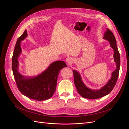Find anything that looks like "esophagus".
<instances>
[{
  "label": "esophagus",
  "mask_w": 129,
  "mask_h": 129,
  "mask_svg": "<svg viewBox=\"0 0 129 129\" xmlns=\"http://www.w3.org/2000/svg\"><path fill=\"white\" fill-rule=\"evenodd\" d=\"M66 62H67V63L69 64H71L72 63L73 61V60L72 58L70 57H68L67 58H66Z\"/></svg>",
  "instance_id": "esophagus-1"
}]
</instances>
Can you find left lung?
Masks as SVG:
<instances>
[{
  "label": "left lung",
  "instance_id": "8db88e82",
  "mask_svg": "<svg viewBox=\"0 0 129 129\" xmlns=\"http://www.w3.org/2000/svg\"><path fill=\"white\" fill-rule=\"evenodd\" d=\"M103 39L110 42L111 47L114 49V61L116 64V69L111 74L110 79L103 87L100 89H91L87 87L84 83L79 72L73 70L74 83L79 94L84 98L89 99H97L107 95L110 93L116 85L119 75L120 68V54L116 45V40L111 31L107 28L104 33Z\"/></svg>",
  "mask_w": 129,
  "mask_h": 129
}]
</instances>
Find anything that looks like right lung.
Returning <instances> with one entry per match:
<instances>
[{"label":"right lung","instance_id":"obj_1","mask_svg":"<svg viewBox=\"0 0 129 129\" xmlns=\"http://www.w3.org/2000/svg\"><path fill=\"white\" fill-rule=\"evenodd\" d=\"M25 30L18 38L12 56V69L17 87L22 95L28 98L42 101L51 97L55 92L57 80L61 70L67 67L64 61H56L50 64L45 71L39 75L28 77L21 75L19 72L18 57L21 53V42L27 37Z\"/></svg>","mask_w":129,"mask_h":129}]
</instances>
